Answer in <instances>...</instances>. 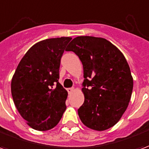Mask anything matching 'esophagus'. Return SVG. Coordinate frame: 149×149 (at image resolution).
<instances>
[{
    "label": "esophagus",
    "mask_w": 149,
    "mask_h": 149,
    "mask_svg": "<svg viewBox=\"0 0 149 149\" xmlns=\"http://www.w3.org/2000/svg\"><path fill=\"white\" fill-rule=\"evenodd\" d=\"M74 88H68V89H67V91H68V93L69 94H71V93H73V92H74Z\"/></svg>",
    "instance_id": "obj_1"
}]
</instances>
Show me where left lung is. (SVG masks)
<instances>
[{
    "instance_id": "left-lung-1",
    "label": "left lung",
    "mask_w": 149,
    "mask_h": 149,
    "mask_svg": "<svg viewBox=\"0 0 149 149\" xmlns=\"http://www.w3.org/2000/svg\"><path fill=\"white\" fill-rule=\"evenodd\" d=\"M66 51L80 58L84 69V104L78 109L88 128L104 131L117 123L131 99L133 79L128 62L114 45L101 37L74 38Z\"/></svg>"
}]
</instances>
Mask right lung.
I'll list each match as a JSON object with an SVG mask.
<instances>
[{"label": "right lung", "instance_id": "1", "mask_svg": "<svg viewBox=\"0 0 149 149\" xmlns=\"http://www.w3.org/2000/svg\"><path fill=\"white\" fill-rule=\"evenodd\" d=\"M71 37L50 38L28 50L11 82L15 106L35 130L52 129L66 109L68 92L58 82L61 59Z\"/></svg>", "mask_w": 149, "mask_h": 149}]
</instances>
